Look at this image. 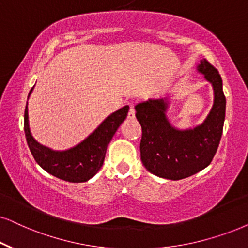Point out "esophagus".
Wrapping results in <instances>:
<instances>
[{"mask_svg": "<svg viewBox=\"0 0 248 248\" xmlns=\"http://www.w3.org/2000/svg\"><path fill=\"white\" fill-rule=\"evenodd\" d=\"M127 117L130 118V120H133V118L136 117V109H134L133 106H131V107H130V110H128Z\"/></svg>", "mask_w": 248, "mask_h": 248, "instance_id": "1", "label": "esophagus"}]
</instances>
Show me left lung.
Returning a JSON list of instances; mask_svg holds the SVG:
<instances>
[{"label": "left lung", "instance_id": "left-lung-1", "mask_svg": "<svg viewBox=\"0 0 248 248\" xmlns=\"http://www.w3.org/2000/svg\"><path fill=\"white\" fill-rule=\"evenodd\" d=\"M198 72L214 89L213 108L204 123L194 130L179 131L166 120V101L148 100L136 106V117L142 128L141 162L153 174L169 180L191 176L210 165L222 137L226 96L217 69L202 59Z\"/></svg>", "mask_w": 248, "mask_h": 248}]
</instances>
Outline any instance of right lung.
<instances>
[{
  "label": "right lung",
  "mask_w": 248,
  "mask_h": 248,
  "mask_svg": "<svg viewBox=\"0 0 248 248\" xmlns=\"http://www.w3.org/2000/svg\"><path fill=\"white\" fill-rule=\"evenodd\" d=\"M128 106H124L106 118L100 126L78 146L66 152H54L41 146L33 139L28 126V110L26 107L24 122L26 140L34 159L42 169L65 181L85 182L100 170L108 144L116 133L117 128L126 118Z\"/></svg>",
  "instance_id": "1"
}]
</instances>
